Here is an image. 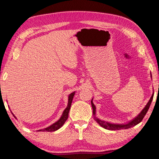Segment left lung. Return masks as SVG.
Here are the masks:
<instances>
[{
  "label": "left lung",
  "instance_id": "left-lung-1",
  "mask_svg": "<svg viewBox=\"0 0 159 159\" xmlns=\"http://www.w3.org/2000/svg\"><path fill=\"white\" fill-rule=\"evenodd\" d=\"M151 76H152V74H151ZM153 97H154V94L151 97V98L149 99V101L148 102V103L147 104V105L145 106L144 108L142 109V111L139 113V114L138 116L135 117L134 118L133 120L129 122L127 124H114V123H107L104 121V120H101L99 118L95 117V119L97 121V123H99V125H100L102 127H103L104 128L107 129V130H121V129H128L133 127V126L138 125V123H140L142 119H143L144 116L146 115L147 112L149 110V107L151 105V103H152V99H153ZM91 104H92V107L93 109V114L94 116L95 115V111H96V107L94 105L93 102V99L92 101H91Z\"/></svg>",
  "mask_w": 159,
  "mask_h": 159
}]
</instances>
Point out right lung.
Wrapping results in <instances>:
<instances>
[{
	"label": "right lung",
	"instance_id": "add662e5",
	"mask_svg": "<svg viewBox=\"0 0 159 159\" xmlns=\"http://www.w3.org/2000/svg\"><path fill=\"white\" fill-rule=\"evenodd\" d=\"M75 95V92L72 93L70 94L69 95V100H68V105H67L66 108L64 109V111H63V114L61 115V118L59 119L57 122H55V123H53L52 125H51L49 127H48L46 128H44V129H41V130H39L38 131H42V132H45V131H47V132H53V131H55V130H57L58 129H60L61 126H62L64 123H65L66 120H67V118H68V116H69V110L70 108H71V103H72V100H73V98H74V96ZM14 116V117L16 118V117L15 116V115L13 114Z\"/></svg>",
	"mask_w": 159,
	"mask_h": 159
}]
</instances>
